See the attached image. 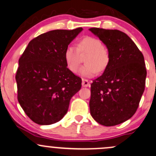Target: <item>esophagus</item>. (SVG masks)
I'll use <instances>...</instances> for the list:
<instances>
[{"mask_svg": "<svg viewBox=\"0 0 156 156\" xmlns=\"http://www.w3.org/2000/svg\"><path fill=\"white\" fill-rule=\"evenodd\" d=\"M82 85H83V87H88V86H90V83H89V82H88V80H85V79H83Z\"/></svg>", "mask_w": 156, "mask_h": 156, "instance_id": "esophagus-1", "label": "esophagus"}]
</instances>
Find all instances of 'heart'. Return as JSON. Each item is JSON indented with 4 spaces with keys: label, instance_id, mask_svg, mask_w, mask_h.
<instances>
[{
    "label": "heart",
    "instance_id": "b5f03b06",
    "mask_svg": "<svg viewBox=\"0 0 156 156\" xmlns=\"http://www.w3.org/2000/svg\"><path fill=\"white\" fill-rule=\"evenodd\" d=\"M84 65L80 69V74L91 77L97 74L98 71H103L109 62V54L103 42L97 38L87 36L79 41L77 48L69 45L65 51V60L67 67L72 73H76L81 63L80 54H86Z\"/></svg>",
    "mask_w": 156,
    "mask_h": 156
}]
</instances>
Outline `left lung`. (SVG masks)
Listing matches in <instances>:
<instances>
[{"mask_svg": "<svg viewBox=\"0 0 156 156\" xmlns=\"http://www.w3.org/2000/svg\"><path fill=\"white\" fill-rule=\"evenodd\" d=\"M108 48L109 62L91 85L90 112L98 123L112 126L131 118L145 88L144 58L134 41L118 30L90 28Z\"/></svg>", "mask_w": 156, "mask_h": 156, "instance_id": "obj_1", "label": "left lung"}]
</instances>
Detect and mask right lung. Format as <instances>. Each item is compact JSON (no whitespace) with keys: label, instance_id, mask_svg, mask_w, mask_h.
Wrapping results in <instances>:
<instances>
[{"label":"right lung","instance_id":"add662e5","mask_svg":"<svg viewBox=\"0 0 156 156\" xmlns=\"http://www.w3.org/2000/svg\"><path fill=\"white\" fill-rule=\"evenodd\" d=\"M83 28L55 30L31 40L18 60L16 75L18 100L25 114L39 125L59 121L81 78L67 68L65 51Z\"/></svg>","mask_w":156,"mask_h":156}]
</instances>
